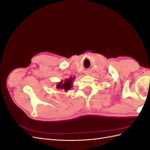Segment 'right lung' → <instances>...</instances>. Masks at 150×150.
Returning a JSON list of instances; mask_svg holds the SVG:
<instances>
[{
    "label": "right lung",
    "mask_w": 150,
    "mask_h": 150,
    "mask_svg": "<svg viewBox=\"0 0 150 150\" xmlns=\"http://www.w3.org/2000/svg\"><path fill=\"white\" fill-rule=\"evenodd\" d=\"M75 78L73 77L72 78L71 76H70L68 79H66L64 80V82L62 81H61V82L58 83L56 85V89L60 90H64L66 92L70 90L72 86V83H73V81L74 80Z\"/></svg>",
    "instance_id": "obj_1"
}]
</instances>
